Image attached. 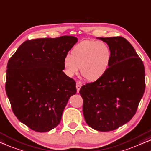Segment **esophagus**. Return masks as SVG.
I'll return each mask as SVG.
<instances>
[{"label": "esophagus", "mask_w": 151, "mask_h": 151, "mask_svg": "<svg viewBox=\"0 0 151 151\" xmlns=\"http://www.w3.org/2000/svg\"><path fill=\"white\" fill-rule=\"evenodd\" d=\"M82 82H80V81H78L77 82H76V88H77V91L78 93H79V91L80 90L81 87H82Z\"/></svg>", "instance_id": "34e87169"}]
</instances>
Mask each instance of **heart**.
<instances>
[{"mask_svg": "<svg viewBox=\"0 0 151 151\" xmlns=\"http://www.w3.org/2000/svg\"><path fill=\"white\" fill-rule=\"evenodd\" d=\"M112 52L106 43L101 41L84 40L71 50V56L64 58V67L69 76L77 74L80 68L85 79L94 82L105 75L110 67Z\"/></svg>", "mask_w": 151, "mask_h": 151, "instance_id": "obj_1", "label": "heart"}]
</instances>
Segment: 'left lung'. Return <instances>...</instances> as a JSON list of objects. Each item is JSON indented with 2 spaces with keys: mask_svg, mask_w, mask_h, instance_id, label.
Returning a JSON list of instances; mask_svg holds the SVG:
<instances>
[{
  "mask_svg": "<svg viewBox=\"0 0 151 151\" xmlns=\"http://www.w3.org/2000/svg\"><path fill=\"white\" fill-rule=\"evenodd\" d=\"M97 39L110 47V67L101 79L83 85L80 94L87 124L99 132H110L129 121L136 112L145 90V70L126 39Z\"/></svg>",
  "mask_w": 151,
  "mask_h": 151,
  "instance_id": "1",
  "label": "left lung"
}]
</instances>
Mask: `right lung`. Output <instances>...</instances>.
I'll use <instances>...</instances> for the list:
<instances>
[{
  "mask_svg": "<svg viewBox=\"0 0 151 151\" xmlns=\"http://www.w3.org/2000/svg\"><path fill=\"white\" fill-rule=\"evenodd\" d=\"M73 36L27 40L8 61L5 89L14 114L32 130L46 132L60 123L76 83L65 74L64 58Z\"/></svg>",
  "mask_w": 151,
  "mask_h": 151,
  "instance_id": "obj_1",
  "label": "right lung"
}]
</instances>
